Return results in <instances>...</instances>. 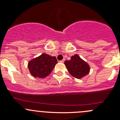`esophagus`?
<instances>
[{"mask_svg":"<svg viewBox=\"0 0 120 120\" xmlns=\"http://www.w3.org/2000/svg\"><path fill=\"white\" fill-rule=\"evenodd\" d=\"M64 61H65V60H64V59H63V60H60L59 62H60V63H64Z\"/></svg>","mask_w":120,"mask_h":120,"instance_id":"34e87169","label":"esophagus"}]
</instances>
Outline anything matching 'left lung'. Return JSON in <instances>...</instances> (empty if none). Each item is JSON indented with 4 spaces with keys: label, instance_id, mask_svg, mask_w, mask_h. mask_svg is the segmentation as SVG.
<instances>
[{
    "label": "left lung",
    "instance_id": "obj_1",
    "mask_svg": "<svg viewBox=\"0 0 120 120\" xmlns=\"http://www.w3.org/2000/svg\"><path fill=\"white\" fill-rule=\"evenodd\" d=\"M64 64L69 73L77 79H81L90 71L89 65L78 54L71 56L70 60L65 61Z\"/></svg>",
    "mask_w": 120,
    "mask_h": 120
}]
</instances>
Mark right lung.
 <instances>
[{
  "label": "right lung",
  "mask_w": 120,
  "mask_h": 120,
  "mask_svg": "<svg viewBox=\"0 0 120 120\" xmlns=\"http://www.w3.org/2000/svg\"><path fill=\"white\" fill-rule=\"evenodd\" d=\"M57 63L55 56L43 53L30 60L28 64L31 74L35 78H43L49 75Z\"/></svg>",
  "instance_id": "right-lung-1"
}]
</instances>
